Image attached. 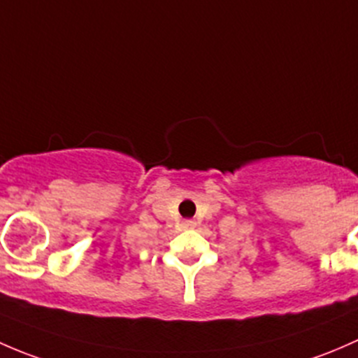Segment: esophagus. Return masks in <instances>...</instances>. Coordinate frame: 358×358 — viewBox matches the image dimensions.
Masks as SVG:
<instances>
[{"mask_svg": "<svg viewBox=\"0 0 358 358\" xmlns=\"http://www.w3.org/2000/svg\"><path fill=\"white\" fill-rule=\"evenodd\" d=\"M180 226H182V229H193L196 224H194V220H182V224H180Z\"/></svg>", "mask_w": 358, "mask_h": 358, "instance_id": "1", "label": "esophagus"}]
</instances>
